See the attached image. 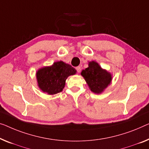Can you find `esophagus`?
Listing matches in <instances>:
<instances>
[{"instance_id": "esophagus-1", "label": "esophagus", "mask_w": 149, "mask_h": 149, "mask_svg": "<svg viewBox=\"0 0 149 149\" xmlns=\"http://www.w3.org/2000/svg\"><path fill=\"white\" fill-rule=\"evenodd\" d=\"M75 69H76L77 72L78 73L81 72V67H80V66H77V67H76V68H75Z\"/></svg>"}]
</instances>
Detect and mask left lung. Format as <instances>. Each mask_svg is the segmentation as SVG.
<instances>
[{
	"label": "left lung",
	"instance_id": "1",
	"mask_svg": "<svg viewBox=\"0 0 149 149\" xmlns=\"http://www.w3.org/2000/svg\"><path fill=\"white\" fill-rule=\"evenodd\" d=\"M81 74L91 91L96 94L102 92L112 80L110 73L102 70L98 63L94 61L89 63V67L82 71Z\"/></svg>",
	"mask_w": 149,
	"mask_h": 149
}]
</instances>
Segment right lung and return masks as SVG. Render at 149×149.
<instances>
[{
    "label": "right lung",
    "instance_id": "right-lung-1",
    "mask_svg": "<svg viewBox=\"0 0 149 149\" xmlns=\"http://www.w3.org/2000/svg\"><path fill=\"white\" fill-rule=\"evenodd\" d=\"M76 70L63 61L55 62L50 67L40 69L37 72L38 86L43 92L53 95L61 92L68 76L74 75Z\"/></svg>",
    "mask_w": 149,
    "mask_h": 149
}]
</instances>
